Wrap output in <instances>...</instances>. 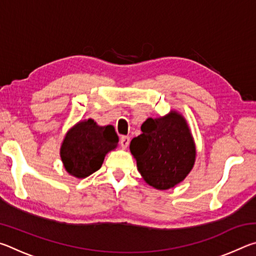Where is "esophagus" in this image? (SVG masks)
I'll list each match as a JSON object with an SVG mask.
<instances>
[{"label": "esophagus", "mask_w": 256, "mask_h": 256, "mask_svg": "<svg viewBox=\"0 0 256 256\" xmlns=\"http://www.w3.org/2000/svg\"><path fill=\"white\" fill-rule=\"evenodd\" d=\"M128 144H130V138L128 136L120 138V146H122V149H126Z\"/></svg>", "instance_id": "obj_1"}]
</instances>
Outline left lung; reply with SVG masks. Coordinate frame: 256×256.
<instances>
[{"mask_svg": "<svg viewBox=\"0 0 256 256\" xmlns=\"http://www.w3.org/2000/svg\"><path fill=\"white\" fill-rule=\"evenodd\" d=\"M141 131L132 138L130 151L142 178L156 190L175 188L193 170L196 158V142L184 116L170 110L160 118H149Z\"/></svg>", "mask_w": 256, "mask_h": 256, "instance_id": "1", "label": "left lung"}]
</instances>
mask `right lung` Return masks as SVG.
<instances>
[{"label": "right lung", "mask_w": 256, "mask_h": 256, "mask_svg": "<svg viewBox=\"0 0 256 256\" xmlns=\"http://www.w3.org/2000/svg\"><path fill=\"white\" fill-rule=\"evenodd\" d=\"M118 146V136L112 125L100 126L88 118L78 122L66 133L60 156L68 174L86 178L102 167L106 154Z\"/></svg>", "instance_id": "right-lung-1"}]
</instances>
